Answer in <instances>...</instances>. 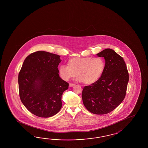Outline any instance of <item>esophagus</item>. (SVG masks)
Listing matches in <instances>:
<instances>
[{
	"instance_id": "esophagus-1",
	"label": "esophagus",
	"mask_w": 148,
	"mask_h": 148,
	"mask_svg": "<svg viewBox=\"0 0 148 148\" xmlns=\"http://www.w3.org/2000/svg\"><path fill=\"white\" fill-rule=\"evenodd\" d=\"M74 86H75V84H69L70 87H73Z\"/></svg>"
}]
</instances>
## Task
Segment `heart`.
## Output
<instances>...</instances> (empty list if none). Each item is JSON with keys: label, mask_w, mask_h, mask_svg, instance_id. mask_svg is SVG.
Instances as JSON below:
<instances>
[{"label": "heart", "mask_w": 148, "mask_h": 148, "mask_svg": "<svg viewBox=\"0 0 148 148\" xmlns=\"http://www.w3.org/2000/svg\"><path fill=\"white\" fill-rule=\"evenodd\" d=\"M105 63L101 57H74L68 62V66L59 68L61 78L67 81L78 76L77 80L86 85H91L98 81L104 73Z\"/></svg>", "instance_id": "obj_1"}]
</instances>
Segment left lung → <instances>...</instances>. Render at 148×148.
Returning <instances> with one entry per match:
<instances>
[{
	"instance_id": "1",
	"label": "left lung",
	"mask_w": 148,
	"mask_h": 148,
	"mask_svg": "<svg viewBox=\"0 0 148 148\" xmlns=\"http://www.w3.org/2000/svg\"><path fill=\"white\" fill-rule=\"evenodd\" d=\"M97 56L105 59L104 73L98 81L84 87L82 99L90 112L103 115L110 113L123 101L129 82V73L123 58L113 50L105 49Z\"/></svg>"
}]
</instances>
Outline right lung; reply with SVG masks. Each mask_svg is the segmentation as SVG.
Masks as SVG:
<instances>
[{
	"mask_svg": "<svg viewBox=\"0 0 148 148\" xmlns=\"http://www.w3.org/2000/svg\"><path fill=\"white\" fill-rule=\"evenodd\" d=\"M60 56L39 51L26 58L18 75L19 96L31 113L40 117L57 114L69 84L60 78Z\"/></svg>",
	"mask_w": 148,
	"mask_h": 148,
	"instance_id": "add662e5",
	"label": "right lung"
}]
</instances>
